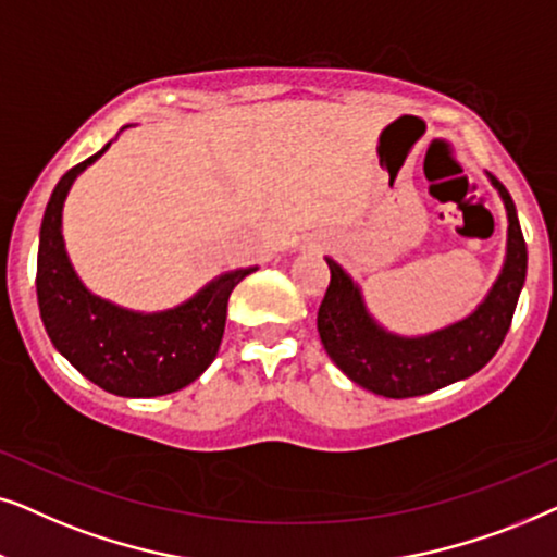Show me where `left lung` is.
I'll use <instances>...</instances> for the list:
<instances>
[{
	"mask_svg": "<svg viewBox=\"0 0 557 557\" xmlns=\"http://www.w3.org/2000/svg\"><path fill=\"white\" fill-rule=\"evenodd\" d=\"M488 181L507 209V255L484 300L446 329L422 336L387 331L369 313L359 283L325 257L331 285L318 308V333L333 364L354 384L392 399L428 395L476 374L502 346L528 274V247L507 188L494 175Z\"/></svg>",
	"mask_w": 557,
	"mask_h": 557,
	"instance_id": "left-lung-1",
	"label": "left lung"
}]
</instances>
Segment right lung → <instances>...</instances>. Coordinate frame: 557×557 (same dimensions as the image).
Masks as SVG:
<instances>
[{
	"mask_svg": "<svg viewBox=\"0 0 557 557\" xmlns=\"http://www.w3.org/2000/svg\"><path fill=\"white\" fill-rule=\"evenodd\" d=\"M109 147L71 168L50 196L37 247V306L53 346L88 382L119 397L170 395L216 359L228 295L257 267L219 274L193 298L158 313L122 308L88 290L65 251L63 203L73 181Z\"/></svg>",
	"mask_w": 557,
	"mask_h": 557,
	"instance_id": "right-lung-1",
	"label": "right lung"
}]
</instances>
